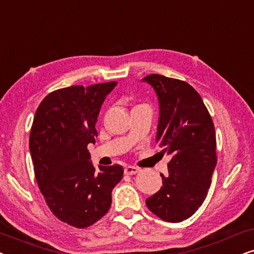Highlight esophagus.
<instances>
[{
  "label": "esophagus",
  "mask_w": 254,
  "mask_h": 254,
  "mask_svg": "<svg viewBox=\"0 0 254 254\" xmlns=\"http://www.w3.org/2000/svg\"><path fill=\"white\" fill-rule=\"evenodd\" d=\"M137 172H140V169L135 168V166H126V168H125V173L128 176L136 175Z\"/></svg>",
  "instance_id": "obj_1"
}]
</instances>
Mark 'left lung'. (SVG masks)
<instances>
[{
	"mask_svg": "<svg viewBox=\"0 0 254 254\" xmlns=\"http://www.w3.org/2000/svg\"><path fill=\"white\" fill-rule=\"evenodd\" d=\"M143 81L158 96L157 142L172 156L163 186L145 200L161 220L178 223L192 216L206 199L217 163L211 117L196 90L185 81L151 74Z\"/></svg>",
	"mask_w": 254,
	"mask_h": 254,
	"instance_id": "left-lung-1",
	"label": "left lung"
}]
</instances>
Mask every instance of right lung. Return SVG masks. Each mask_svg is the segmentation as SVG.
Here are the masks:
<instances>
[{
	"mask_svg": "<svg viewBox=\"0 0 254 254\" xmlns=\"http://www.w3.org/2000/svg\"><path fill=\"white\" fill-rule=\"evenodd\" d=\"M117 82L72 85L48 93L38 106L30 133L34 176L48 208L59 220L83 229L100 220L112 203L124 168L99 166L88 150L105 97Z\"/></svg>",
	"mask_w": 254,
	"mask_h": 254,
	"instance_id": "obj_1",
	"label": "right lung"
}]
</instances>
